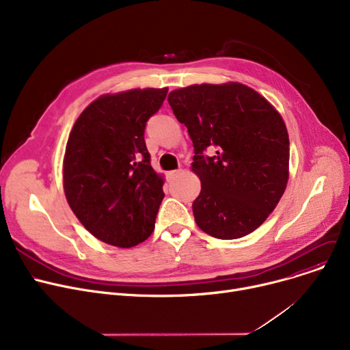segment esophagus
<instances>
[{
	"instance_id": "1",
	"label": "esophagus",
	"mask_w": 350,
	"mask_h": 350,
	"mask_svg": "<svg viewBox=\"0 0 350 350\" xmlns=\"http://www.w3.org/2000/svg\"><path fill=\"white\" fill-rule=\"evenodd\" d=\"M180 173H181V169H177V170H172V172H169V173H167V176H169V178H170V180H174Z\"/></svg>"
}]
</instances>
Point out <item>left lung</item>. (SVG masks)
I'll list each match as a JSON object with an SVG mask.
<instances>
[{"mask_svg":"<svg viewBox=\"0 0 350 350\" xmlns=\"http://www.w3.org/2000/svg\"><path fill=\"white\" fill-rule=\"evenodd\" d=\"M169 105L194 146L201 180L193 203L197 226L218 240L258 228L288 183L289 139L281 115L245 85H193L173 90ZM215 150L206 155L209 147Z\"/></svg>","mask_w":350,"mask_h":350,"instance_id":"8db88e82","label":"left lung"}]
</instances>
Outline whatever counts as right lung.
<instances>
[{"label": "right lung", "instance_id": "1", "mask_svg": "<svg viewBox=\"0 0 350 350\" xmlns=\"http://www.w3.org/2000/svg\"><path fill=\"white\" fill-rule=\"evenodd\" d=\"M167 88L133 89L92 102L73 124L64 160L68 203L98 240L131 248L154 230L164 198L144 131Z\"/></svg>", "mask_w": 350, "mask_h": 350}]
</instances>
